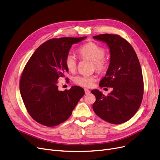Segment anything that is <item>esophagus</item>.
Wrapping results in <instances>:
<instances>
[{"label":"esophagus","instance_id":"1","mask_svg":"<svg viewBox=\"0 0 160 160\" xmlns=\"http://www.w3.org/2000/svg\"><path fill=\"white\" fill-rule=\"evenodd\" d=\"M84 92H85V93L86 94V95H87V94H89L90 93V91L88 89H86V88H85V89H84Z\"/></svg>","mask_w":160,"mask_h":160}]
</instances>
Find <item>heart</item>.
Segmentation results:
<instances>
[{
    "instance_id": "b5f03b06",
    "label": "heart",
    "mask_w": 160,
    "mask_h": 160,
    "mask_svg": "<svg viewBox=\"0 0 160 160\" xmlns=\"http://www.w3.org/2000/svg\"><path fill=\"white\" fill-rule=\"evenodd\" d=\"M78 55L81 58L93 62L94 68L98 72H103L107 68V60L104 57L105 51L102 47L93 43L89 42L80 47ZM65 65L68 70L73 72L77 65L76 58L72 54H68L65 58ZM97 80L95 75H78L74 77L73 81L75 84L85 88H90L93 86Z\"/></svg>"
}]
</instances>
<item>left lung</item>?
Instances as JSON below:
<instances>
[{"instance_id":"8db88e82","label":"left lung","mask_w":160,"mask_h":160,"mask_svg":"<svg viewBox=\"0 0 160 160\" xmlns=\"http://www.w3.org/2000/svg\"><path fill=\"white\" fill-rule=\"evenodd\" d=\"M93 39L105 43L110 52V63L99 86L113 88L107 96L99 91L92 93L96 100L95 113L112 124H121L132 118L139 109L144 93L140 64L131 45L118 35L101 34Z\"/></svg>"}]
</instances>
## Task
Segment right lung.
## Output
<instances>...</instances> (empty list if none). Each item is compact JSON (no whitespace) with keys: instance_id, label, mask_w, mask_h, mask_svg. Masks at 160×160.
Masks as SVG:
<instances>
[{"instance_id":"1","label":"right lung","mask_w":160,"mask_h":160,"mask_svg":"<svg viewBox=\"0 0 160 160\" xmlns=\"http://www.w3.org/2000/svg\"><path fill=\"white\" fill-rule=\"evenodd\" d=\"M87 37L61 38L45 41L35 50L21 76L20 90L29 114L41 125L55 127L67 120L84 95L82 88L73 86L60 91L59 78L68 70L65 58L72 45Z\"/></svg>"}]
</instances>
